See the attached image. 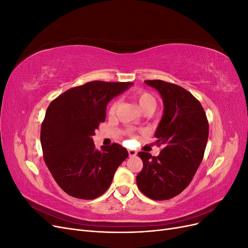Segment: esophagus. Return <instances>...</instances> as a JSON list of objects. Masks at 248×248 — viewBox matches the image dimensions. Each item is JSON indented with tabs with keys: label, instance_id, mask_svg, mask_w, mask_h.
Returning <instances> with one entry per match:
<instances>
[{
	"label": "esophagus",
	"instance_id": "obj_1",
	"mask_svg": "<svg viewBox=\"0 0 248 248\" xmlns=\"http://www.w3.org/2000/svg\"><path fill=\"white\" fill-rule=\"evenodd\" d=\"M128 154H129V156H130V157H132V156H136V155H137V151H134V150L129 149V150H128Z\"/></svg>",
	"mask_w": 248,
	"mask_h": 248
}]
</instances>
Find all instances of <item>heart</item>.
Returning a JSON list of instances; mask_svg holds the SVG:
<instances>
[{
	"label": "heart",
	"mask_w": 248,
	"mask_h": 248,
	"mask_svg": "<svg viewBox=\"0 0 248 248\" xmlns=\"http://www.w3.org/2000/svg\"><path fill=\"white\" fill-rule=\"evenodd\" d=\"M133 98L136 99L139 103V107L140 108L146 112V111H151L153 112L157 107V100L155 97L147 91H138L133 94ZM118 107V101L114 100L108 107V115L112 116L115 115L116 109ZM127 134H128L129 137H133V132L131 130L127 131Z\"/></svg>",
	"instance_id": "b5f03b06"
}]
</instances>
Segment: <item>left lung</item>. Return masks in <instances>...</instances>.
Masks as SVG:
<instances>
[{
  "label": "left lung",
  "instance_id": "8db88e82",
  "mask_svg": "<svg viewBox=\"0 0 248 248\" xmlns=\"http://www.w3.org/2000/svg\"><path fill=\"white\" fill-rule=\"evenodd\" d=\"M145 82L160 93L164 104L155 132L161 151L156 157L147 152L138 154L144 166L137 183L146 197L170 200L190 184L204 158L209 123L200 101L184 88L160 79Z\"/></svg>",
  "mask_w": 248,
  "mask_h": 248
}]
</instances>
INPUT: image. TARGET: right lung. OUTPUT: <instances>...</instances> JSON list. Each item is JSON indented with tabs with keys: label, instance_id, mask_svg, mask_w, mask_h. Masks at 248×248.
I'll list each match as a JSON object with an SVG mask.
<instances>
[{
	"label": "right lung",
	"instance_id": "add662e5",
	"mask_svg": "<svg viewBox=\"0 0 248 248\" xmlns=\"http://www.w3.org/2000/svg\"><path fill=\"white\" fill-rule=\"evenodd\" d=\"M131 82L94 80L59 95L41 124L43 158L57 184L69 196L93 200L108 190L128 152L114 142L96 150L95 129L106 121L108 102Z\"/></svg>",
	"mask_w": 248,
	"mask_h": 248
}]
</instances>
